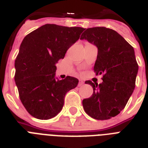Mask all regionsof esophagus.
Wrapping results in <instances>:
<instances>
[{"mask_svg":"<svg viewBox=\"0 0 148 148\" xmlns=\"http://www.w3.org/2000/svg\"><path fill=\"white\" fill-rule=\"evenodd\" d=\"M84 81H82V80H80V81H79V83H78V86H79V87H81V86L84 85Z\"/></svg>","mask_w":148,"mask_h":148,"instance_id":"esophagus-1","label":"esophagus"}]
</instances>
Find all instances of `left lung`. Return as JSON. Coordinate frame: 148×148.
<instances>
[{"instance_id":"1","label":"left lung","mask_w":148,"mask_h":148,"mask_svg":"<svg viewBox=\"0 0 148 148\" xmlns=\"http://www.w3.org/2000/svg\"><path fill=\"white\" fill-rule=\"evenodd\" d=\"M81 39L97 47L94 70L96 74H103L99 85L85 81L94 92L83 100L84 109L95 119H110L124 109L135 88L138 65L134 50L117 31L103 27L86 29Z\"/></svg>"}]
</instances>
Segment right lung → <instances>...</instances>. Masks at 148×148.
Here are the masks:
<instances>
[{
  "label": "right lung",
  "instance_id": "obj_1",
  "mask_svg": "<svg viewBox=\"0 0 148 148\" xmlns=\"http://www.w3.org/2000/svg\"><path fill=\"white\" fill-rule=\"evenodd\" d=\"M84 30L47 24L22 40L14 63V80L23 105L34 117H55L62 110L65 95L78 84V79L73 77H57L56 64Z\"/></svg>",
  "mask_w": 148,
  "mask_h": 148
}]
</instances>
